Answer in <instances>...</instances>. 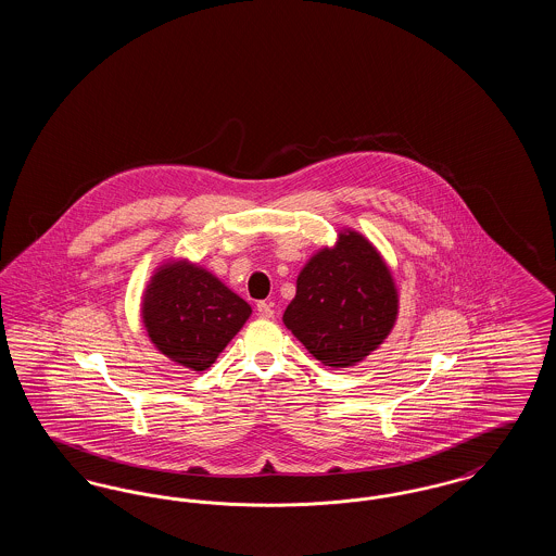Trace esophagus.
I'll return each instance as SVG.
<instances>
[{"label": "esophagus", "instance_id": "esophagus-1", "mask_svg": "<svg viewBox=\"0 0 556 556\" xmlns=\"http://www.w3.org/2000/svg\"><path fill=\"white\" fill-rule=\"evenodd\" d=\"M256 311H258V317L273 318L275 311H273V302H258L256 304Z\"/></svg>", "mask_w": 556, "mask_h": 556}]
</instances>
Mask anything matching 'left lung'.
<instances>
[{"label":"left lung","instance_id":"left-lung-1","mask_svg":"<svg viewBox=\"0 0 556 556\" xmlns=\"http://www.w3.org/2000/svg\"><path fill=\"white\" fill-rule=\"evenodd\" d=\"M396 315L388 266L367 239L345 231L304 266L283 323L325 367H350L388 338Z\"/></svg>","mask_w":556,"mask_h":556}]
</instances>
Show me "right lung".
I'll list each match as a JSON object with an SVG mask.
<instances>
[{"instance_id": "right-lung-1", "label": "right lung", "mask_w": 556, "mask_h": 556, "mask_svg": "<svg viewBox=\"0 0 556 556\" xmlns=\"http://www.w3.org/2000/svg\"><path fill=\"white\" fill-rule=\"evenodd\" d=\"M252 308L204 268L175 263L154 275L143 323L162 354L193 370L211 367Z\"/></svg>"}]
</instances>
